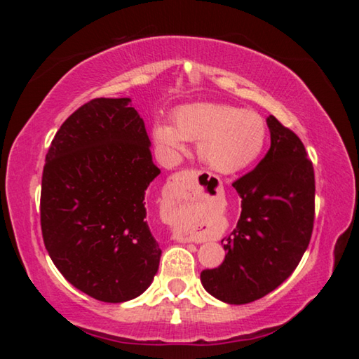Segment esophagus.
<instances>
[{
  "label": "esophagus",
  "mask_w": 359,
  "mask_h": 359,
  "mask_svg": "<svg viewBox=\"0 0 359 359\" xmlns=\"http://www.w3.org/2000/svg\"><path fill=\"white\" fill-rule=\"evenodd\" d=\"M199 175L198 171H182L179 174H175L172 177V187H171V193L175 203L185 201L187 198H191L196 194V188H194V180ZM174 239L179 242H191L193 238L185 234H174Z\"/></svg>",
  "instance_id": "esophagus-1"
}]
</instances>
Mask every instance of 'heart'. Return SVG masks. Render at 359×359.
I'll return each instance as SVG.
<instances>
[{
	"mask_svg": "<svg viewBox=\"0 0 359 359\" xmlns=\"http://www.w3.org/2000/svg\"><path fill=\"white\" fill-rule=\"evenodd\" d=\"M154 139L166 151H180L184 142H198V156L205 166L220 174H234L257 161L266 139L267 126L258 112L198 102L177 109L175 125L158 120Z\"/></svg>",
	"mask_w": 359,
	"mask_h": 359,
	"instance_id": "b5f03b06",
	"label": "heart"
}]
</instances>
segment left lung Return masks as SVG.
I'll return each instance as SVG.
<instances>
[{"mask_svg": "<svg viewBox=\"0 0 359 359\" xmlns=\"http://www.w3.org/2000/svg\"><path fill=\"white\" fill-rule=\"evenodd\" d=\"M266 123L271 149L253 171L233 184L242 210L238 226L222 241L224 261L201 272L208 293L238 306L259 299L287 280L313 229L312 161L301 139L274 115Z\"/></svg>", "mask_w": 359, "mask_h": 359, "instance_id": "1", "label": "left lung"}]
</instances>
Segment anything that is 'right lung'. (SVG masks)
<instances>
[{
	"label": "right lung",
	"instance_id": "add662e5",
	"mask_svg": "<svg viewBox=\"0 0 359 359\" xmlns=\"http://www.w3.org/2000/svg\"><path fill=\"white\" fill-rule=\"evenodd\" d=\"M130 98H96L66 118L46 155L41 228L48 257L71 285L102 302L150 287L161 248L147 217L151 161Z\"/></svg>",
	"mask_w": 359,
	"mask_h": 359
}]
</instances>
